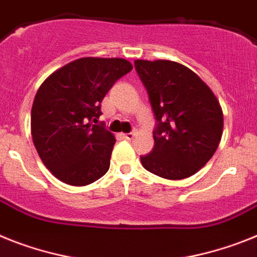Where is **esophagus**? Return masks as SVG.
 I'll list each match as a JSON object with an SVG mask.
<instances>
[{
	"label": "esophagus",
	"instance_id": "34e87169",
	"mask_svg": "<svg viewBox=\"0 0 257 257\" xmlns=\"http://www.w3.org/2000/svg\"><path fill=\"white\" fill-rule=\"evenodd\" d=\"M134 137H135V133H128V134H123V138L127 140H131L134 139Z\"/></svg>",
	"mask_w": 257,
	"mask_h": 257
}]
</instances>
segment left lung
Listing matches in <instances>:
<instances>
[{"label": "left lung", "instance_id": "left-lung-1", "mask_svg": "<svg viewBox=\"0 0 257 257\" xmlns=\"http://www.w3.org/2000/svg\"><path fill=\"white\" fill-rule=\"evenodd\" d=\"M157 126L152 152L142 156L144 169L161 178L183 179L203 168L221 142L223 114L212 89L182 63L135 61Z\"/></svg>", "mask_w": 257, "mask_h": 257}]
</instances>
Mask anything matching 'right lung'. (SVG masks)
Masks as SVG:
<instances>
[{
	"label": "right lung",
	"instance_id": "right-lung-1",
	"mask_svg": "<svg viewBox=\"0 0 257 257\" xmlns=\"http://www.w3.org/2000/svg\"><path fill=\"white\" fill-rule=\"evenodd\" d=\"M133 70L123 58L84 57L50 74L35 96L31 134L44 165L71 186L93 183L109 170L115 138L100 124L101 101Z\"/></svg>",
	"mask_w": 257,
	"mask_h": 257
}]
</instances>
